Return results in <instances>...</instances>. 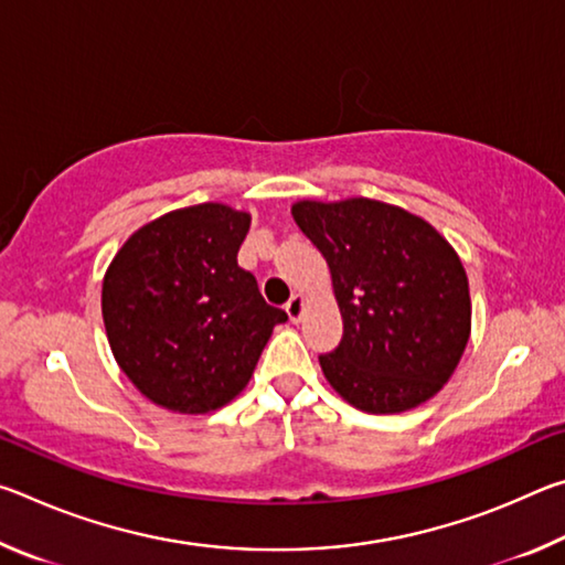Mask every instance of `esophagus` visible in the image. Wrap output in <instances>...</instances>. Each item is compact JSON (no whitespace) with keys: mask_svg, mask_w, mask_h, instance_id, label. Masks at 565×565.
<instances>
[{"mask_svg":"<svg viewBox=\"0 0 565 565\" xmlns=\"http://www.w3.org/2000/svg\"><path fill=\"white\" fill-rule=\"evenodd\" d=\"M286 313H289L291 321H299L301 313H303V296L301 294H294L289 301H286Z\"/></svg>","mask_w":565,"mask_h":565,"instance_id":"34e87169","label":"esophagus"}]
</instances>
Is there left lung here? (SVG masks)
<instances>
[{
  "instance_id": "left-lung-1",
  "label": "left lung",
  "mask_w": 565,
  "mask_h": 565,
  "mask_svg": "<svg viewBox=\"0 0 565 565\" xmlns=\"http://www.w3.org/2000/svg\"><path fill=\"white\" fill-rule=\"evenodd\" d=\"M294 222L329 264L341 343L319 363L366 414H401L436 396L471 337V296L454 246L416 214L376 199L296 202Z\"/></svg>"
}]
</instances>
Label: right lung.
<instances>
[{"label": "right lung", "instance_id": "obj_1", "mask_svg": "<svg viewBox=\"0 0 565 565\" xmlns=\"http://www.w3.org/2000/svg\"><path fill=\"white\" fill-rule=\"evenodd\" d=\"M248 224L226 204L177 209L134 232L104 274L114 359L161 408L206 414L228 404L289 319L236 262Z\"/></svg>", "mask_w": 565, "mask_h": 565}]
</instances>
